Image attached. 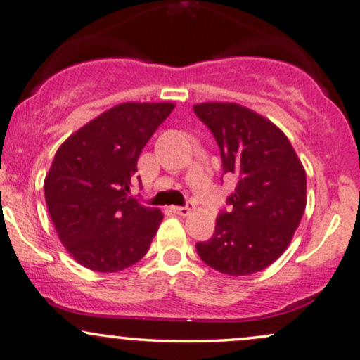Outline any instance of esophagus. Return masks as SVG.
I'll list each match as a JSON object with an SVG mask.
<instances>
[{
  "label": "esophagus",
  "instance_id": "1",
  "mask_svg": "<svg viewBox=\"0 0 360 360\" xmlns=\"http://www.w3.org/2000/svg\"><path fill=\"white\" fill-rule=\"evenodd\" d=\"M192 210H193L192 203H188V205H185V207H175V208H173V212H175V214L181 215V217L190 215V212H192Z\"/></svg>",
  "mask_w": 360,
  "mask_h": 360
}]
</instances>
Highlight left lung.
Returning <instances> with one entry per match:
<instances>
[{"label": "left lung", "instance_id": "1", "mask_svg": "<svg viewBox=\"0 0 360 360\" xmlns=\"http://www.w3.org/2000/svg\"><path fill=\"white\" fill-rule=\"evenodd\" d=\"M214 133L224 173L238 179L232 210L217 219L210 240L197 243L208 267L250 275L267 269L290 245L307 203V175L281 128L254 110L229 101L193 105Z\"/></svg>", "mask_w": 360, "mask_h": 360}]
</instances>
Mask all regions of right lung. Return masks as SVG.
Listing matches in <instances>:
<instances>
[{"label": "right lung", "instance_id": "right-lung-1", "mask_svg": "<svg viewBox=\"0 0 360 360\" xmlns=\"http://www.w3.org/2000/svg\"><path fill=\"white\" fill-rule=\"evenodd\" d=\"M175 105L127 101L60 145L44 176V200L70 255L95 272L136 264L162 224L158 208L128 197L139 157Z\"/></svg>", "mask_w": 360, "mask_h": 360}]
</instances>
